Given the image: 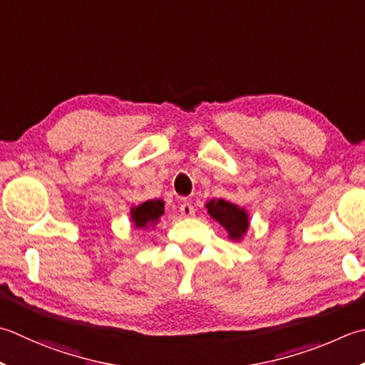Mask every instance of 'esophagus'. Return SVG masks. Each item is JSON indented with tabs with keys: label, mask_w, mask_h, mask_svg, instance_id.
Instances as JSON below:
<instances>
[{
	"label": "esophagus",
	"mask_w": 365,
	"mask_h": 365,
	"mask_svg": "<svg viewBox=\"0 0 365 365\" xmlns=\"http://www.w3.org/2000/svg\"><path fill=\"white\" fill-rule=\"evenodd\" d=\"M195 212H196V209H195V207H192L190 202H183V204L180 205V213H182L183 218L192 217V215H195Z\"/></svg>",
	"instance_id": "1"
}]
</instances>
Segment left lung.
Returning <instances> with one entry per match:
<instances>
[{"label":"left lung","mask_w":365,"mask_h":365,"mask_svg":"<svg viewBox=\"0 0 365 365\" xmlns=\"http://www.w3.org/2000/svg\"><path fill=\"white\" fill-rule=\"evenodd\" d=\"M205 209L210 218L218 221L220 226L225 227L227 237L231 240L239 242L244 239L250 226L248 213L244 207L225 201V199H210L205 202Z\"/></svg>","instance_id":"8db88e82"}]
</instances>
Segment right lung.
<instances>
[{
	"instance_id": "add662e5",
	"label": "right lung",
	"mask_w": 365,
	"mask_h": 365,
	"mask_svg": "<svg viewBox=\"0 0 365 365\" xmlns=\"http://www.w3.org/2000/svg\"><path fill=\"white\" fill-rule=\"evenodd\" d=\"M164 213V202L161 199L145 201L139 205L131 207V221L138 230H148L160 223V218Z\"/></svg>"
}]
</instances>
